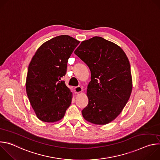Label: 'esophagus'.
<instances>
[{"label":"esophagus","instance_id":"34e87169","mask_svg":"<svg viewBox=\"0 0 160 160\" xmlns=\"http://www.w3.org/2000/svg\"><path fill=\"white\" fill-rule=\"evenodd\" d=\"M83 90V88L82 87L80 86H78V87H75L74 88V92L75 94H78L80 92H81Z\"/></svg>","mask_w":160,"mask_h":160}]
</instances>
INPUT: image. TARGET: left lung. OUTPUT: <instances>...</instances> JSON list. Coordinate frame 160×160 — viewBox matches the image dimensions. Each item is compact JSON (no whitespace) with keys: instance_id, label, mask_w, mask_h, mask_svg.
I'll return each instance as SVG.
<instances>
[{"instance_id":"left-lung-1","label":"left lung","mask_w":160,"mask_h":160,"mask_svg":"<svg viewBox=\"0 0 160 160\" xmlns=\"http://www.w3.org/2000/svg\"><path fill=\"white\" fill-rule=\"evenodd\" d=\"M74 53L91 72L83 117L94 124H108L120 115L132 92L128 59L118 45L101 37L83 41Z\"/></svg>"}]
</instances>
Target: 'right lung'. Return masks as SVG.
Returning <instances> with one entry per match:
<instances>
[{"label": "right lung", "mask_w": 160, "mask_h": 160, "mask_svg": "<svg viewBox=\"0 0 160 160\" xmlns=\"http://www.w3.org/2000/svg\"><path fill=\"white\" fill-rule=\"evenodd\" d=\"M80 42L69 35H59L43 43L28 68L26 90L37 118L54 123L61 120L72 103V92L61 78L67 62Z\"/></svg>", "instance_id": "obj_1"}]
</instances>
